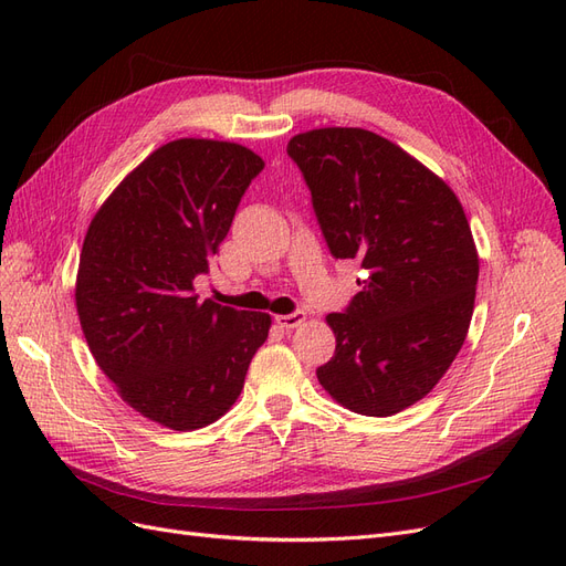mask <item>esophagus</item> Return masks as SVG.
<instances>
[{
	"label": "esophagus",
	"instance_id": "obj_1",
	"mask_svg": "<svg viewBox=\"0 0 566 566\" xmlns=\"http://www.w3.org/2000/svg\"><path fill=\"white\" fill-rule=\"evenodd\" d=\"M306 321L304 312H295V314H285V316H276V323L281 325L283 331H293L297 325H302Z\"/></svg>",
	"mask_w": 566,
	"mask_h": 566
}]
</instances>
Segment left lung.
<instances>
[{"label": "left lung", "instance_id": "8db88e82", "mask_svg": "<svg viewBox=\"0 0 566 566\" xmlns=\"http://www.w3.org/2000/svg\"><path fill=\"white\" fill-rule=\"evenodd\" d=\"M287 156L331 254L366 271L361 293L325 318L337 345L318 382L354 413H399L434 389L465 342L479 279L468 217L434 172L368 129L304 132Z\"/></svg>", "mask_w": 566, "mask_h": 566}]
</instances>
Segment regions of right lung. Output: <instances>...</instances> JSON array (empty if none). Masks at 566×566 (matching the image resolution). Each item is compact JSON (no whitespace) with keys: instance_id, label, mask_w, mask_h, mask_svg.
<instances>
[{"instance_id":"add662e5","label":"right lung","mask_w":566,"mask_h":566,"mask_svg":"<svg viewBox=\"0 0 566 566\" xmlns=\"http://www.w3.org/2000/svg\"><path fill=\"white\" fill-rule=\"evenodd\" d=\"M264 160L245 146L177 139L153 150L94 214L75 302L98 368L134 410L200 430L241 397L271 316L198 300Z\"/></svg>"}]
</instances>
